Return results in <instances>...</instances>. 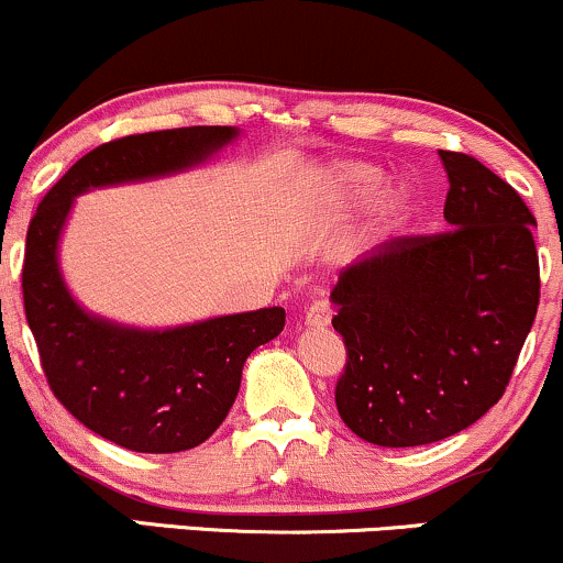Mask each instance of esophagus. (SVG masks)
I'll return each instance as SVG.
<instances>
[{"mask_svg":"<svg viewBox=\"0 0 563 563\" xmlns=\"http://www.w3.org/2000/svg\"><path fill=\"white\" fill-rule=\"evenodd\" d=\"M330 320H333V309H330L328 301H311L307 314H303L307 328H328Z\"/></svg>","mask_w":563,"mask_h":563,"instance_id":"obj_1","label":"esophagus"}]
</instances>
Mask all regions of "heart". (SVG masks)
I'll use <instances>...</instances> for the list:
<instances>
[{
	"label": "heart",
	"instance_id": "obj_1",
	"mask_svg": "<svg viewBox=\"0 0 563 563\" xmlns=\"http://www.w3.org/2000/svg\"><path fill=\"white\" fill-rule=\"evenodd\" d=\"M330 186L349 205H367L375 201V228L377 230H396L409 220L415 212V194L409 188L385 187V173L369 162H341L330 170Z\"/></svg>",
	"mask_w": 563,
	"mask_h": 563
}]
</instances>
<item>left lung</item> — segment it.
<instances>
[{"mask_svg": "<svg viewBox=\"0 0 563 563\" xmlns=\"http://www.w3.org/2000/svg\"><path fill=\"white\" fill-rule=\"evenodd\" d=\"M449 230L401 235L338 277V415L375 445L451 438L498 404L540 303L534 214L504 178L440 148Z\"/></svg>", "mask_w": 563, "mask_h": 563, "instance_id": "obj_1", "label": "left lung"}]
</instances>
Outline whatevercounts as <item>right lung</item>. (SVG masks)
<instances>
[{
    "mask_svg": "<svg viewBox=\"0 0 563 563\" xmlns=\"http://www.w3.org/2000/svg\"><path fill=\"white\" fill-rule=\"evenodd\" d=\"M239 135L194 125L107 141L49 188L25 235L23 303L46 383L97 435L139 453L205 443L228 417L249 354L280 335L283 307L173 330H135L88 314L65 288L57 243L73 199L88 188L159 178L199 165Z\"/></svg>",
    "mask_w": 563,
    "mask_h": 563,
    "instance_id": "1",
    "label": "right lung"
}]
</instances>
